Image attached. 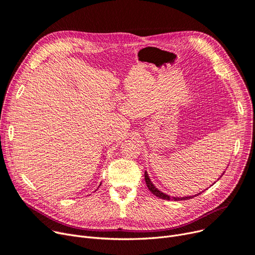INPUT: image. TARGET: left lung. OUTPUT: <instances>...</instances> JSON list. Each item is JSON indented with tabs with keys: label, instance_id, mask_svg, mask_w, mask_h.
<instances>
[{
	"label": "left lung",
	"instance_id": "left-lung-1",
	"mask_svg": "<svg viewBox=\"0 0 255 255\" xmlns=\"http://www.w3.org/2000/svg\"><path fill=\"white\" fill-rule=\"evenodd\" d=\"M225 172V171H224ZM224 172L222 173V175L224 174ZM222 175H220V177L219 178H221V176ZM144 176H145V183H146V185H147V187H148V189H149V191L153 194V195H155L156 197H159V198H161V199H166V200H174V201H179V200H187V199H191V198H194L195 196H198V195H200V194L202 193V192H204L205 190H203V191H201V192H199V193H197V194H195V195H192V196H184V197H171V196H169L168 194H166V193H163L162 191H160L159 189H157L153 184H152V181H151V179L149 178V175H148V173H147V171H145V173H144ZM218 178V179H219ZM214 184H216V183H214ZM213 184V185H214ZM212 185V186H213Z\"/></svg>",
	"mask_w": 255,
	"mask_h": 255
}]
</instances>
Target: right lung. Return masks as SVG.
Returning a JSON list of instances; mask_svg holds the SVG:
<instances>
[{
    "label": "right lung",
    "mask_w": 255,
    "mask_h": 255,
    "mask_svg": "<svg viewBox=\"0 0 255 255\" xmlns=\"http://www.w3.org/2000/svg\"><path fill=\"white\" fill-rule=\"evenodd\" d=\"M101 185H102V184H101ZM101 185H100V186H101ZM100 186H99V187H100Z\"/></svg>",
    "instance_id": "1"
}]
</instances>
